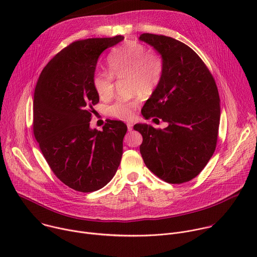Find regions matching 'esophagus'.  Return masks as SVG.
Instances as JSON below:
<instances>
[{
    "label": "esophagus",
    "instance_id": "34e87169",
    "mask_svg": "<svg viewBox=\"0 0 257 257\" xmlns=\"http://www.w3.org/2000/svg\"><path fill=\"white\" fill-rule=\"evenodd\" d=\"M127 128H128V131L131 132L133 130V125L132 124H127Z\"/></svg>",
    "mask_w": 257,
    "mask_h": 257
}]
</instances>
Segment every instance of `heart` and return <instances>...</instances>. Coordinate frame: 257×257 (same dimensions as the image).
I'll use <instances>...</instances> for the list:
<instances>
[{"label": "heart", "instance_id": "b5f03b06", "mask_svg": "<svg viewBox=\"0 0 257 257\" xmlns=\"http://www.w3.org/2000/svg\"><path fill=\"white\" fill-rule=\"evenodd\" d=\"M107 72H99L94 76V87L102 99L114 94V79L129 78L135 91L144 94L152 93L161 83L164 74L163 58L156 52L148 51L146 47L137 42H127L116 48L108 56ZM138 100H118L107 106L106 115L128 121L135 115Z\"/></svg>", "mask_w": 257, "mask_h": 257}]
</instances>
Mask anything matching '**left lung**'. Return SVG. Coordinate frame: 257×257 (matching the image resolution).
<instances>
[{
    "instance_id": "obj_1",
    "label": "left lung",
    "mask_w": 257,
    "mask_h": 257,
    "mask_svg": "<svg viewBox=\"0 0 257 257\" xmlns=\"http://www.w3.org/2000/svg\"><path fill=\"white\" fill-rule=\"evenodd\" d=\"M139 40L154 47L164 61L161 83L141 114L168 123L164 129L134 125L143 137L140 154L156 176L181 184L195 178L215 151L221 116L217 87L206 65L185 44L152 33Z\"/></svg>"
}]
</instances>
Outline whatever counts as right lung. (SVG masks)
Here are the masks:
<instances>
[{"mask_svg": "<svg viewBox=\"0 0 257 257\" xmlns=\"http://www.w3.org/2000/svg\"><path fill=\"white\" fill-rule=\"evenodd\" d=\"M124 36L76 41L44 68L33 98V134L56 177L79 192L96 191L113 179L123 155L127 126L106 120L90 129L99 101L93 78L100 54Z\"/></svg>", "mask_w": 257, "mask_h": 257, "instance_id": "add662e5", "label": "right lung"}]
</instances>
